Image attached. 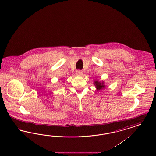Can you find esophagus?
Listing matches in <instances>:
<instances>
[{"label":"esophagus","instance_id":"esophagus-1","mask_svg":"<svg viewBox=\"0 0 156 156\" xmlns=\"http://www.w3.org/2000/svg\"><path fill=\"white\" fill-rule=\"evenodd\" d=\"M76 74L77 75H79V76H82V75H83V72H82V71H81V70H78L76 71Z\"/></svg>","mask_w":156,"mask_h":156}]
</instances>
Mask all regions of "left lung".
I'll return each mask as SVG.
<instances>
[{
  "instance_id": "obj_1",
  "label": "left lung",
  "mask_w": 156,
  "mask_h": 156,
  "mask_svg": "<svg viewBox=\"0 0 156 156\" xmlns=\"http://www.w3.org/2000/svg\"><path fill=\"white\" fill-rule=\"evenodd\" d=\"M94 85L95 86L96 89L98 90L103 89L104 87H105V85H104V81L101 82H99L98 80H95L94 82Z\"/></svg>"
}]
</instances>
